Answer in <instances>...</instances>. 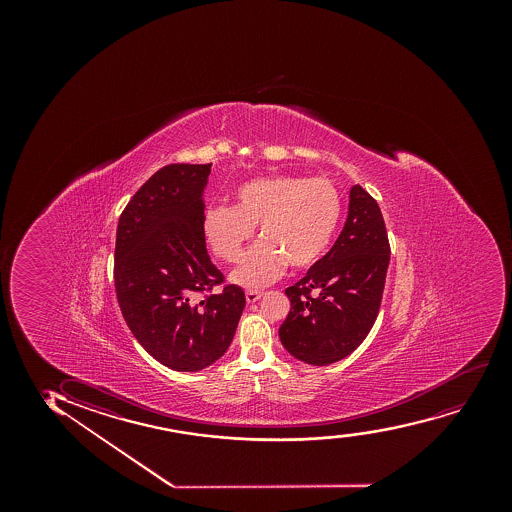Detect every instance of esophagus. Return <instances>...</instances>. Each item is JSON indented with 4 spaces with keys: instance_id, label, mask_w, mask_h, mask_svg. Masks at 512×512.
<instances>
[{
    "instance_id": "34e87169",
    "label": "esophagus",
    "mask_w": 512,
    "mask_h": 512,
    "mask_svg": "<svg viewBox=\"0 0 512 512\" xmlns=\"http://www.w3.org/2000/svg\"><path fill=\"white\" fill-rule=\"evenodd\" d=\"M261 295H263V292H258V290H247L246 300L249 304H253L256 300L261 299Z\"/></svg>"
}]
</instances>
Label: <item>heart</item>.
Instances as JSON below:
<instances>
[{"label":"heart","instance_id":"1","mask_svg":"<svg viewBox=\"0 0 512 512\" xmlns=\"http://www.w3.org/2000/svg\"><path fill=\"white\" fill-rule=\"evenodd\" d=\"M235 205H215L203 215V235L225 263L241 259L244 244L259 225V237L232 273L242 287L268 285L285 266L306 270L318 263L335 237L343 200L324 177H256L235 189Z\"/></svg>","mask_w":512,"mask_h":512}]
</instances>
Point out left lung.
<instances>
[{
  "mask_svg": "<svg viewBox=\"0 0 512 512\" xmlns=\"http://www.w3.org/2000/svg\"><path fill=\"white\" fill-rule=\"evenodd\" d=\"M389 251L381 208L362 186H353L340 237L306 277L285 288L290 311L278 333L290 355L328 365L359 347L379 314Z\"/></svg>",
  "mask_w": 512,
  "mask_h": 512,
  "instance_id": "left-lung-1",
  "label": "left lung"
}]
</instances>
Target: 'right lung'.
Returning a JSON list of instances; mask_svg holds the SVG:
<instances>
[{
    "mask_svg": "<svg viewBox=\"0 0 512 512\" xmlns=\"http://www.w3.org/2000/svg\"><path fill=\"white\" fill-rule=\"evenodd\" d=\"M210 172L212 164L165 165L136 191L116 232L114 285L124 321L174 371L217 362L246 306L244 290L224 285L206 251L201 194Z\"/></svg>",
    "mask_w": 512,
    "mask_h": 512,
    "instance_id": "1",
    "label": "right lung"
}]
</instances>
